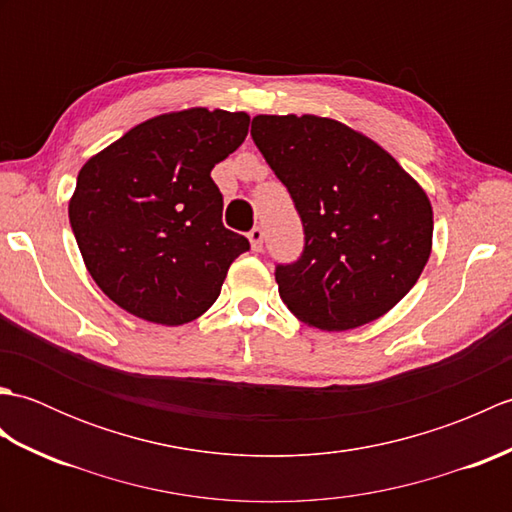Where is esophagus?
<instances>
[{
  "mask_svg": "<svg viewBox=\"0 0 512 512\" xmlns=\"http://www.w3.org/2000/svg\"><path fill=\"white\" fill-rule=\"evenodd\" d=\"M248 239H250V248H253L255 253H259V250L264 248V231L259 226H255L253 231L248 233Z\"/></svg>",
  "mask_w": 512,
  "mask_h": 512,
  "instance_id": "34e87169",
  "label": "esophagus"
}]
</instances>
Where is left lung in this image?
<instances>
[{"label":"left lung","instance_id":"obj_1","mask_svg":"<svg viewBox=\"0 0 512 512\" xmlns=\"http://www.w3.org/2000/svg\"><path fill=\"white\" fill-rule=\"evenodd\" d=\"M250 134L306 233L299 262L275 273L288 310L325 332L383 317L429 262L427 191L376 140L328 116L259 114Z\"/></svg>","mask_w":512,"mask_h":512}]
</instances>
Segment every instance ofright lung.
I'll list each match as a JSON object with an SVG mask.
<instances>
[{"label":"right lung","instance_id":"obj_1","mask_svg":"<svg viewBox=\"0 0 512 512\" xmlns=\"http://www.w3.org/2000/svg\"><path fill=\"white\" fill-rule=\"evenodd\" d=\"M246 112L158 114L94 154L68 204L83 264L134 317L182 325L220 297L248 239L222 224L211 171L244 143Z\"/></svg>","mask_w":512,"mask_h":512}]
</instances>
